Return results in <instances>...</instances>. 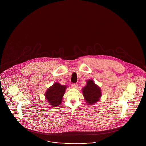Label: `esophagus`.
Instances as JSON below:
<instances>
[{
    "instance_id": "esophagus-1",
    "label": "esophagus",
    "mask_w": 146,
    "mask_h": 146,
    "mask_svg": "<svg viewBox=\"0 0 146 146\" xmlns=\"http://www.w3.org/2000/svg\"><path fill=\"white\" fill-rule=\"evenodd\" d=\"M78 86V84H72V87L74 88H77Z\"/></svg>"
}]
</instances>
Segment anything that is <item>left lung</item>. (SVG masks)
<instances>
[{
  "label": "left lung",
  "instance_id": "8db88e82",
  "mask_svg": "<svg viewBox=\"0 0 146 146\" xmlns=\"http://www.w3.org/2000/svg\"><path fill=\"white\" fill-rule=\"evenodd\" d=\"M86 86L82 89L84 100L88 105L96 103L102 96V91L100 87L96 84L93 80H86Z\"/></svg>",
  "mask_w": 146,
  "mask_h": 146
}]
</instances>
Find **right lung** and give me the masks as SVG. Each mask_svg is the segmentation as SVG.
Masks as SVG:
<instances>
[{"label": "right lung", "instance_id": "1", "mask_svg": "<svg viewBox=\"0 0 146 146\" xmlns=\"http://www.w3.org/2000/svg\"><path fill=\"white\" fill-rule=\"evenodd\" d=\"M67 87L66 85H62L58 82H55L47 89L45 97L50 106L57 107L61 104Z\"/></svg>", "mask_w": 146, "mask_h": 146}]
</instances>
